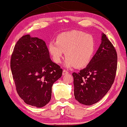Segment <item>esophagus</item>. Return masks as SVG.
I'll use <instances>...</instances> for the list:
<instances>
[{"mask_svg": "<svg viewBox=\"0 0 127 127\" xmlns=\"http://www.w3.org/2000/svg\"><path fill=\"white\" fill-rule=\"evenodd\" d=\"M68 72L67 71H66V70L64 69L63 71V75H65L66 74H68Z\"/></svg>", "mask_w": 127, "mask_h": 127, "instance_id": "1", "label": "esophagus"}]
</instances>
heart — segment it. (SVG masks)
<instances>
[{"label": "heart", "mask_w": 127, "mask_h": 127, "mask_svg": "<svg viewBox=\"0 0 127 127\" xmlns=\"http://www.w3.org/2000/svg\"><path fill=\"white\" fill-rule=\"evenodd\" d=\"M48 51L53 61L59 63L65 52L64 65L70 68H83L93 56L95 43L92 35L78 31L63 32L57 36L56 42L48 44Z\"/></svg>", "instance_id": "b5f03b06"}]
</instances>
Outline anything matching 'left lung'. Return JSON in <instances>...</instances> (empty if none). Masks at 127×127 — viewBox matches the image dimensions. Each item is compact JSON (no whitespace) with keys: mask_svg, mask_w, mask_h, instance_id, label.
I'll return each mask as SVG.
<instances>
[{"mask_svg":"<svg viewBox=\"0 0 127 127\" xmlns=\"http://www.w3.org/2000/svg\"><path fill=\"white\" fill-rule=\"evenodd\" d=\"M117 54L106 34L90 63L78 73L73 72L74 95L80 103L90 106L107 94L114 81L117 69Z\"/></svg>","mask_w":127,"mask_h":127,"instance_id":"1","label":"left lung"}]
</instances>
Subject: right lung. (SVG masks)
Wrapping results in <instances>:
<instances>
[{"label": "right lung", "mask_w": 127, "mask_h": 127, "mask_svg": "<svg viewBox=\"0 0 127 127\" xmlns=\"http://www.w3.org/2000/svg\"><path fill=\"white\" fill-rule=\"evenodd\" d=\"M11 69L20 98L38 108L50 102L53 84L63 73L50 58L45 41L29 34L23 36L15 46Z\"/></svg>", "instance_id": "1"}]
</instances>
